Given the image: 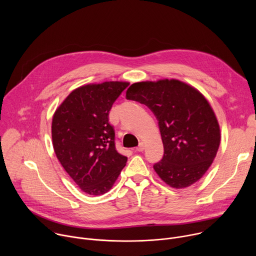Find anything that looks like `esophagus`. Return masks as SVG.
<instances>
[{"mask_svg": "<svg viewBox=\"0 0 256 256\" xmlns=\"http://www.w3.org/2000/svg\"><path fill=\"white\" fill-rule=\"evenodd\" d=\"M144 150V144L142 142H140V144L136 148V151H138V152H142Z\"/></svg>", "mask_w": 256, "mask_h": 256, "instance_id": "esophagus-1", "label": "esophagus"}]
</instances>
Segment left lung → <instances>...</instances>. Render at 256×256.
Segmentation results:
<instances>
[{
	"mask_svg": "<svg viewBox=\"0 0 256 256\" xmlns=\"http://www.w3.org/2000/svg\"><path fill=\"white\" fill-rule=\"evenodd\" d=\"M126 99L148 106L158 120L164 155L153 167L159 177L173 188L200 180L212 165L221 138L206 99L194 87L167 79L134 83Z\"/></svg>",
	"mask_w": 256,
	"mask_h": 256,
	"instance_id": "left-lung-1",
	"label": "left lung"
}]
</instances>
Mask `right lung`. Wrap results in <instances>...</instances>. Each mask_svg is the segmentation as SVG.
I'll list each match as a JSON object with an SVG mask.
<instances>
[{
	"instance_id": "1",
	"label": "right lung",
	"mask_w": 256,
	"mask_h": 256,
	"mask_svg": "<svg viewBox=\"0 0 256 256\" xmlns=\"http://www.w3.org/2000/svg\"><path fill=\"white\" fill-rule=\"evenodd\" d=\"M126 82L90 84L72 91L54 114L56 155L76 184L90 196L110 190L128 158L116 149L108 114Z\"/></svg>"
}]
</instances>
